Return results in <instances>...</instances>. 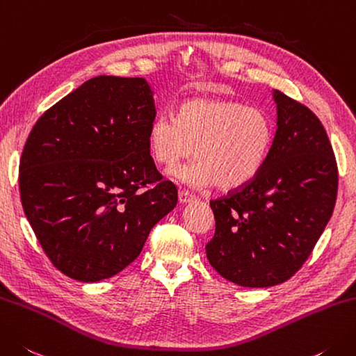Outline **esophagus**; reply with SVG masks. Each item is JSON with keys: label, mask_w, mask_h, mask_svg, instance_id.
<instances>
[{"label": "esophagus", "mask_w": 356, "mask_h": 356, "mask_svg": "<svg viewBox=\"0 0 356 356\" xmlns=\"http://www.w3.org/2000/svg\"><path fill=\"white\" fill-rule=\"evenodd\" d=\"M194 199H196V197H194L193 194H190L188 191H184V190L179 191V202H180V204H190V202H193Z\"/></svg>", "instance_id": "1"}]
</instances>
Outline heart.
Instances as JSON below:
<instances>
[{"label": "heart", "mask_w": 356, "mask_h": 356, "mask_svg": "<svg viewBox=\"0 0 356 356\" xmlns=\"http://www.w3.org/2000/svg\"><path fill=\"white\" fill-rule=\"evenodd\" d=\"M148 143L151 156L165 168L194 152L197 162L172 172L182 184L239 190L266 163L273 124L261 109L239 102L191 99L180 104L176 118L159 115L152 120Z\"/></svg>", "instance_id": "1"}]
</instances>
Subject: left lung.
Returning a JSON list of instances; mask_svg holds the SVG:
<instances>
[{
    "mask_svg": "<svg viewBox=\"0 0 356 356\" xmlns=\"http://www.w3.org/2000/svg\"><path fill=\"white\" fill-rule=\"evenodd\" d=\"M277 129L248 185L210 202L216 220L205 252L211 267L242 287H271L302 267L335 208L338 166L312 111L273 90Z\"/></svg>",
    "mask_w": 356,
    "mask_h": 356,
    "instance_id": "8db88e82",
    "label": "left lung"
}]
</instances>
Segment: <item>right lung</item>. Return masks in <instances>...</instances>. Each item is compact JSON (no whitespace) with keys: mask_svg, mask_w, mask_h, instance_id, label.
<instances>
[{"mask_svg":"<svg viewBox=\"0 0 356 356\" xmlns=\"http://www.w3.org/2000/svg\"><path fill=\"white\" fill-rule=\"evenodd\" d=\"M154 118L145 79L100 75L33 124L19 160L21 204L41 248L72 280L120 273L176 207V185L149 154Z\"/></svg>","mask_w":356,"mask_h":356,"instance_id":"add662e5","label":"right lung"}]
</instances>
